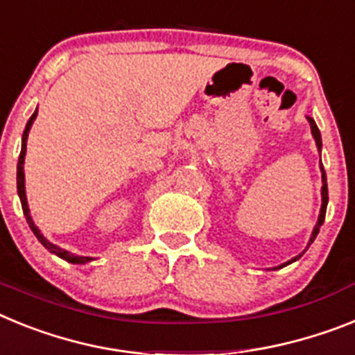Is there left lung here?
Segmentation results:
<instances>
[{"instance_id": "1", "label": "left lung", "mask_w": 355, "mask_h": 355, "mask_svg": "<svg viewBox=\"0 0 355 355\" xmlns=\"http://www.w3.org/2000/svg\"><path fill=\"white\" fill-rule=\"evenodd\" d=\"M307 119H309V123H311V132H313V137H314V141H316V146H318V150H322V135H320L318 126H316V123H314V119H313V118H309V116H307ZM320 162H322V159H320ZM322 182H323V187H322V211H320L318 223H316V227H314L313 236H311L309 245H311V243L314 241V237L318 236L320 227H322V225H323V220H325L327 202H329V191H327V177H325V169H323V166H322ZM307 248H309V246H307ZM300 255H302V254H300ZM300 255H298V257H300ZM298 257L291 259V261H288V263H286V264H291L293 261H297ZM286 264H282V266H286Z\"/></svg>"}]
</instances>
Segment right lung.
Returning a JSON list of instances; mask_svg holds the SVG:
<instances>
[{
	"mask_svg": "<svg viewBox=\"0 0 355 355\" xmlns=\"http://www.w3.org/2000/svg\"><path fill=\"white\" fill-rule=\"evenodd\" d=\"M37 116V110L32 114V118L28 119V123H26V128H24L23 132V146H21V153H19V162H17V195H19L21 198V205H23V212L24 216H26V221H28L30 229H32V232L35 234V237L41 241V245L44 246L46 250H49L51 254L58 255L60 259H66L67 263H76V264H84V263H89L91 261V257H80V255H75V254H69V252L62 250V248H58V246L51 245V243L46 239L44 236L41 234V230L37 229L35 223H33L32 216H30V209H28V203H26V193H24V171H23V164H24V153H26V139H28V132H30V126H32L33 119H35Z\"/></svg>",
	"mask_w": 355,
	"mask_h": 355,
	"instance_id": "obj_1",
	"label": "right lung"
}]
</instances>
